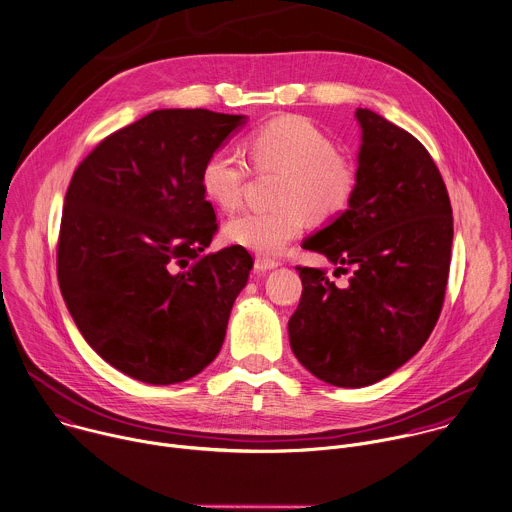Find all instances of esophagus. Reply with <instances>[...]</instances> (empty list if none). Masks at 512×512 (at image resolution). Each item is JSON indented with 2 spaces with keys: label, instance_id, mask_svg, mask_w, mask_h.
Returning <instances> with one entry per match:
<instances>
[{
  "label": "esophagus",
  "instance_id": "esophagus-1",
  "mask_svg": "<svg viewBox=\"0 0 512 512\" xmlns=\"http://www.w3.org/2000/svg\"><path fill=\"white\" fill-rule=\"evenodd\" d=\"M277 265H279V263H277L275 259H267V257H257V259H255V271H259V273L277 269Z\"/></svg>",
  "mask_w": 512,
  "mask_h": 512
}]
</instances>
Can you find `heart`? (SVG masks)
I'll return each mask as SVG.
<instances>
[{"instance_id": "heart-1", "label": "heart", "mask_w": 512, "mask_h": 512, "mask_svg": "<svg viewBox=\"0 0 512 512\" xmlns=\"http://www.w3.org/2000/svg\"><path fill=\"white\" fill-rule=\"evenodd\" d=\"M259 170L281 173L275 211H245L225 225V237L249 251L275 255L305 227L307 215L329 221L342 215L358 187L354 162L335 150L327 132L303 116H281L259 126L247 140ZM249 168L235 152L219 148L201 168L203 193L221 209L241 203Z\"/></svg>"}]
</instances>
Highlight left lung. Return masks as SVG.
<instances>
[{
    "mask_svg": "<svg viewBox=\"0 0 512 512\" xmlns=\"http://www.w3.org/2000/svg\"><path fill=\"white\" fill-rule=\"evenodd\" d=\"M358 187L350 207L303 241L335 271L297 267L303 293L289 319L295 358L337 388H364L404 366L430 337L444 301L452 207L428 150L404 128L358 108Z\"/></svg>",
    "mask_w": 512,
    "mask_h": 512,
    "instance_id": "left-lung-1",
    "label": "left lung"
}]
</instances>
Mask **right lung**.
<instances>
[{"instance_id":"right-lung-1","label":"right lung","mask_w":512,"mask_h":512,"mask_svg":"<svg viewBox=\"0 0 512 512\" xmlns=\"http://www.w3.org/2000/svg\"><path fill=\"white\" fill-rule=\"evenodd\" d=\"M247 122L205 108L152 110L106 136L70 181L58 283L88 346L154 386L201 374L221 352L253 267L217 231L201 187L207 156Z\"/></svg>"}]
</instances>
